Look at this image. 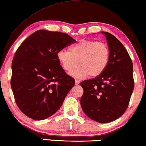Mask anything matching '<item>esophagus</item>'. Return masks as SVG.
<instances>
[{"mask_svg": "<svg viewBox=\"0 0 146 146\" xmlns=\"http://www.w3.org/2000/svg\"><path fill=\"white\" fill-rule=\"evenodd\" d=\"M80 80H75V84H80Z\"/></svg>", "mask_w": 146, "mask_h": 146, "instance_id": "esophagus-1", "label": "esophagus"}]
</instances>
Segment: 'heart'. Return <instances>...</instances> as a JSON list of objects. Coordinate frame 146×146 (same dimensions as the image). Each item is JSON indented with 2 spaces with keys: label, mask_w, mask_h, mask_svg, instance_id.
I'll use <instances>...</instances> for the list:
<instances>
[{
  "label": "heart",
  "mask_w": 146,
  "mask_h": 146,
  "mask_svg": "<svg viewBox=\"0 0 146 146\" xmlns=\"http://www.w3.org/2000/svg\"><path fill=\"white\" fill-rule=\"evenodd\" d=\"M57 58L62 68L68 73L80 65V67L71 73V76L74 78H84L89 75L97 77L108 66L110 50L106 43L82 39L70 46L69 51H58Z\"/></svg>",
  "instance_id": "obj_1"
}]
</instances>
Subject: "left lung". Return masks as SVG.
<instances>
[{
  "instance_id": "obj_1",
  "label": "left lung",
  "mask_w": 146,
  "mask_h": 146,
  "mask_svg": "<svg viewBox=\"0 0 146 146\" xmlns=\"http://www.w3.org/2000/svg\"><path fill=\"white\" fill-rule=\"evenodd\" d=\"M102 33L108 44V66L99 76L80 83L84 90L80 106L91 119L107 123L121 116L128 108L134 89L133 66L120 40L109 32Z\"/></svg>"
}]
</instances>
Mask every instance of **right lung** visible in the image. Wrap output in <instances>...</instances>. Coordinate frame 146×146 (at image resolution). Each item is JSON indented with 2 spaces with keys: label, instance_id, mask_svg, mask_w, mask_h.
<instances>
[{
  "label": "right lung",
  "instance_id": "1",
  "mask_svg": "<svg viewBox=\"0 0 146 146\" xmlns=\"http://www.w3.org/2000/svg\"><path fill=\"white\" fill-rule=\"evenodd\" d=\"M75 42L67 34L39 30L17 48L11 86L16 104L27 116L44 120L60 108L75 80L65 72L57 54Z\"/></svg>",
  "mask_w": 146,
  "mask_h": 146
}]
</instances>
